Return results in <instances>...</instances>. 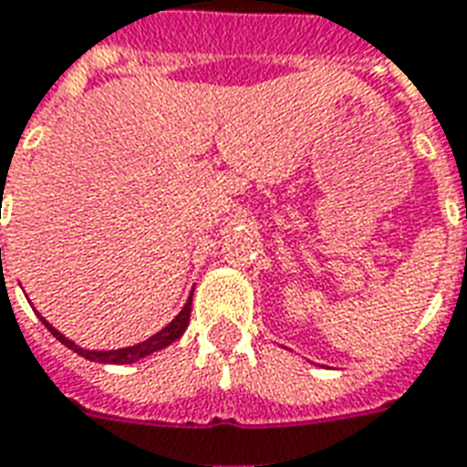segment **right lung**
Listing matches in <instances>:
<instances>
[{"instance_id":"add662e5","label":"right lung","mask_w":467,"mask_h":467,"mask_svg":"<svg viewBox=\"0 0 467 467\" xmlns=\"http://www.w3.org/2000/svg\"><path fill=\"white\" fill-rule=\"evenodd\" d=\"M190 312H192V297L187 299V305L182 306V312L177 314L175 319L170 321L168 327L162 328V331H158L155 336H150L148 341L139 343V346H129V348H119V350H85V348H78L75 343L67 341L57 328H53L48 324V321L43 319V324L48 327V331L53 336H56L57 341L65 343L67 348H72L75 353H79L82 358H87V360H99V363H111V365H126V363H136V360H140V358L150 356V353H155V350L165 348V346H170L172 341H177L180 336L184 334V328H187V324H190Z\"/></svg>"}]
</instances>
